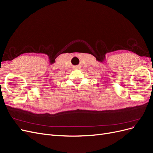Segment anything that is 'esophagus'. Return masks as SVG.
Segmentation results:
<instances>
[{
	"label": "esophagus",
	"instance_id": "esophagus-1",
	"mask_svg": "<svg viewBox=\"0 0 153 153\" xmlns=\"http://www.w3.org/2000/svg\"><path fill=\"white\" fill-rule=\"evenodd\" d=\"M76 68H78V67H76Z\"/></svg>",
	"mask_w": 153,
	"mask_h": 153
}]
</instances>
